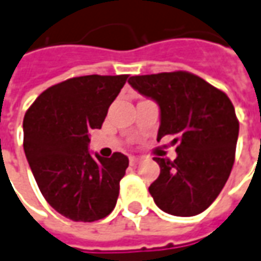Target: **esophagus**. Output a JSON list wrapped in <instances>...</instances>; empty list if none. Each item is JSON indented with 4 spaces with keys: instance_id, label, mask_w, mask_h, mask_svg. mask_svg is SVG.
<instances>
[{
    "instance_id": "obj_1",
    "label": "esophagus",
    "mask_w": 261,
    "mask_h": 261,
    "mask_svg": "<svg viewBox=\"0 0 261 261\" xmlns=\"http://www.w3.org/2000/svg\"><path fill=\"white\" fill-rule=\"evenodd\" d=\"M140 162V158H137V156H130V165L131 167H134Z\"/></svg>"
}]
</instances>
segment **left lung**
Wrapping results in <instances>:
<instances>
[{"label": "left lung", "mask_w": 261, "mask_h": 261, "mask_svg": "<svg viewBox=\"0 0 261 261\" xmlns=\"http://www.w3.org/2000/svg\"><path fill=\"white\" fill-rule=\"evenodd\" d=\"M128 83L160 106L156 140L174 136V161L155 156L160 176L148 191L174 216H195L212 205L230 175L239 121L225 93L189 72L131 76Z\"/></svg>", "instance_id": "obj_1"}]
</instances>
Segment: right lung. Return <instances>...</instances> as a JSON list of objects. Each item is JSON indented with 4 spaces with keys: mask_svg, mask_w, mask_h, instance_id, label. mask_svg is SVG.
Segmentation results:
<instances>
[{
    "mask_svg": "<svg viewBox=\"0 0 261 261\" xmlns=\"http://www.w3.org/2000/svg\"><path fill=\"white\" fill-rule=\"evenodd\" d=\"M128 74L72 77L38 96L23 117V151L39 191L56 212L94 222L116 206L128 158L89 152V131L101 128Z\"/></svg>",
    "mask_w": 261,
    "mask_h": 261,
    "instance_id": "1",
    "label": "right lung"
}]
</instances>
